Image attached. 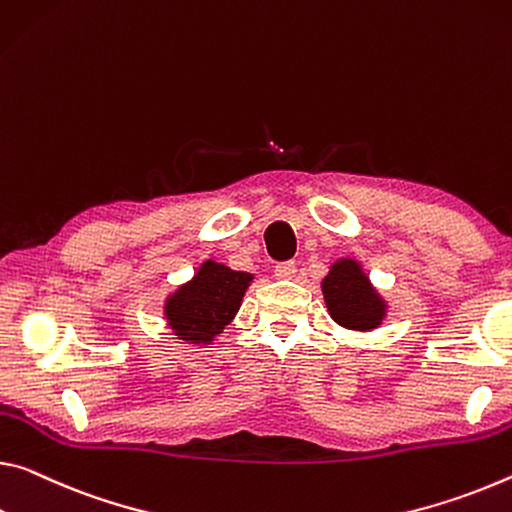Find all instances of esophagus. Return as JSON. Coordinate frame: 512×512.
Wrapping results in <instances>:
<instances>
[{"label":"esophagus","mask_w":512,"mask_h":512,"mask_svg":"<svg viewBox=\"0 0 512 512\" xmlns=\"http://www.w3.org/2000/svg\"><path fill=\"white\" fill-rule=\"evenodd\" d=\"M294 275H296V264L294 262L275 264V278H278V280H291Z\"/></svg>","instance_id":"esophagus-1"}]
</instances>
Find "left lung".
<instances>
[{"mask_svg":"<svg viewBox=\"0 0 512 512\" xmlns=\"http://www.w3.org/2000/svg\"><path fill=\"white\" fill-rule=\"evenodd\" d=\"M321 291L332 319L348 330H373L385 319V300L355 259H337L323 278Z\"/></svg>","mask_w":512,"mask_h":512,"instance_id":"8db88e82","label":"left lung"}]
</instances>
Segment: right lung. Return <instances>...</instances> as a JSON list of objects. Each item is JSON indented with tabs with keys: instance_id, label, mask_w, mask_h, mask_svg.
<instances>
[{
	"instance_id": "obj_1",
	"label": "right lung",
	"mask_w": 512,
	"mask_h": 512,
	"mask_svg": "<svg viewBox=\"0 0 512 512\" xmlns=\"http://www.w3.org/2000/svg\"><path fill=\"white\" fill-rule=\"evenodd\" d=\"M253 275L207 259L198 273L166 298V321L186 344H212L239 312Z\"/></svg>"
}]
</instances>
